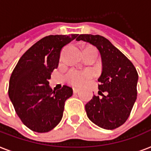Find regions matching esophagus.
<instances>
[{"label":"esophagus","mask_w":151,"mask_h":151,"mask_svg":"<svg viewBox=\"0 0 151 151\" xmlns=\"http://www.w3.org/2000/svg\"><path fill=\"white\" fill-rule=\"evenodd\" d=\"M73 93H79V91H80V88H73Z\"/></svg>","instance_id":"1"}]
</instances>
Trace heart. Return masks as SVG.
Returning a JSON list of instances; mask_svg holds the SVG:
<instances>
[{
	"label": "heart",
	"instance_id": "obj_1",
	"mask_svg": "<svg viewBox=\"0 0 151 151\" xmlns=\"http://www.w3.org/2000/svg\"><path fill=\"white\" fill-rule=\"evenodd\" d=\"M93 49V48H86ZM93 77V73L91 71H79L77 70H71L67 73V81L69 83L76 86H80L83 85L86 81L90 79Z\"/></svg>",
	"mask_w": 151,
	"mask_h": 151
}]
</instances>
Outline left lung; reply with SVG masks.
<instances>
[{"mask_svg": "<svg viewBox=\"0 0 151 151\" xmlns=\"http://www.w3.org/2000/svg\"><path fill=\"white\" fill-rule=\"evenodd\" d=\"M77 40L96 47L102 61V73L98 79V93L101 96L94 95L86 104L88 119L104 129L117 128L128 119L136 101L139 78L136 69L106 38L82 34Z\"/></svg>", "mask_w": 151, "mask_h": 151, "instance_id": "1", "label": "left lung"}]
</instances>
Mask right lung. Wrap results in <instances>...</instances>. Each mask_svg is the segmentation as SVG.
I'll return each instance as SVG.
<instances>
[{
    "mask_svg": "<svg viewBox=\"0 0 151 151\" xmlns=\"http://www.w3.org/2000/svg\"><path fill=\"white\" fill-rule=\"evenodd\" d=\"M78 35L42 38L22 55L12 73L9 98L22 123L33 132H50L63 118L65 102L73 95V89L63 86L52 90L48 80L58 65L61 50Z\"/></svg>",
    "mask_w": 151,
    "mask_h": 151,
    "instance_id": "right-lung-1",
    "label": "right lung"
}]
</instances>
